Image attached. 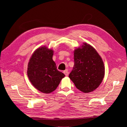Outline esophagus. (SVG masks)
<instances>
[{
	"label": "esophagus",
	"mask_w": 127,
	"mask_h": 127,
	"mask_svg": "<svg viewBox=\"0 0 127 127\" xmlns=\"http://www.w3.org/2000/svg\"><path fill=\"white\" fill-rule=\"evenodd\" d=\"M64 74L66 75V76H67L68 75V74H69V72H68V70L67 69L64 71Z\"/></svg>",
	"instance_id": "1"
}]
</instances>
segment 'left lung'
I'll list each match as a JSON object with an SVG mask.
<instances>
[{
    "mask_svg": "<svg viewBox=\"0 0 127 127\" xmlns=\"http://www.w3.org/2000/svg\"><path fill=\"white\" fill-rule=\"evenodd\" d=\"M74 66L69 77L84 93L93 92L102 82L105 69L101 57L90 44L84 43L74 51Z\"/></svg>",
    "mask_w": 127,
    "mask_h": 127,
    "instance_id": "obj_1",
    "label": "left lung"
}]
</instances>
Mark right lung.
<instances>
[{
    "label": "right lung",
    "instance_id": "right-lung-1",
    "mask_svg": "<svg viewBox=\"0 0 127 127\" xmlns=\"http://www.w3.org/2000/svg\"><path fill=\"white\" fill-rule=\"evenodd\" d=\"M53 51L42 47L34 51L28 68V76L32 85L42 93L54 91L65 75L57 70L52 60Z\"/></svg>",
    "mask_w": 127,
    "mask_h": 127
}]
</instances>
